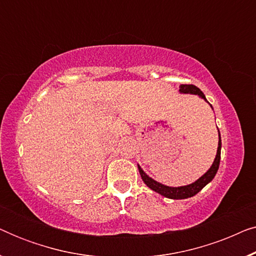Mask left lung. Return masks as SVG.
Returning <instances> with one entry per match:
<instances>
[{
  "mask_svg": "<svg viewBox=\"0 0 256 256\" xmlns=\"http://www.w3.org/2000/svg\"><path fill=\"white\" fill-rule=\"evenodd\" d=\"M180 92L184 94H196V96H199L202 99H204L206 102H208L206 100L204 93L202 92L198 88L197 86L194 85H180ZM212 107V106H211ZM220 152H222V138H220L219 132V142H218V150H216V155L214 158V162L211 166V168L206 171V172L202 174V176L194 182V183L185 185V186H178V188H171L166 186V185H163L152 180V177H149L144 171L142 170V168L138 164L140 174H141L142 180L144 182L148 188H152V191L157 192V194L164 196V197L170 198V199H186L190 197H194V194H197L199 191L202 190V188L206 186L210 182H211L213 178H214L216 171L219 169L220 164Z\"/></svg>",
  "mask_w": 256,
  "mask_h": 256,
  "instance_id": "obj_1",
  "label": "left lung"
}]
</instances>
